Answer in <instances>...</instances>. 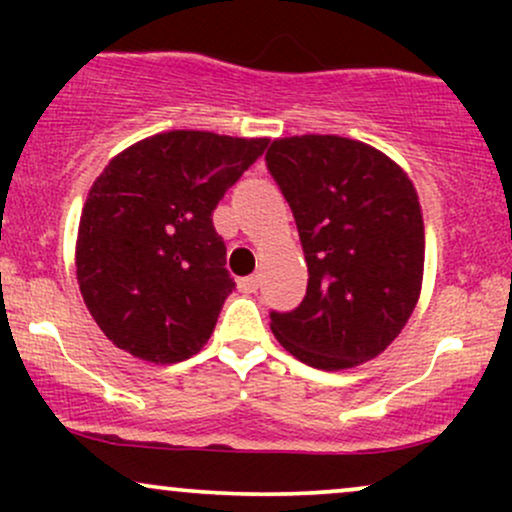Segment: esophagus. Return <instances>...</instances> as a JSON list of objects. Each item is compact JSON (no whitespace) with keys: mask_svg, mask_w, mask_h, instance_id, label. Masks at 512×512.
I'll return each mask as SVG.
<instances>
[{"mask_svg":"<svg viewBox=\"0 0 512 512\" xmlns=\"http://www.w3.org/2000/svg\"><path fill=\"white\" fill-rule=\"evenodd\" d=\"M238 289L243 293H255L257 289H260V279H257L255 274L243 276V279H238Z\"/></svg>","mask_w":512,"mask_h":512,"instance_id":"esophagus-1","label":"esophagus"}]
</instances>
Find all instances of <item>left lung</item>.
<instances>
[{"mask_svg": "<svg viewBox=\"0 0 512 512\" xmlns=\"http://www.w3.org/2000/svg\"><path fill=\"white\" fill-rule=\"evenodd\" d=\"M264 161L308 264L298 308L269 313L274 337L320 370L383 354L414 313L424 276V219L407 173L334 134L276 139Z\"/></svg>", "mask_w": 512, "mask_h": 512, "instance_id": "8db88e82", "label": "left lung"}]
</instances>
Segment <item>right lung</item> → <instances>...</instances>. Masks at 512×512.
I'll list each match as a JSON object with an SVG mask.
<instances>
[{
    "label": "right lung",
    "instance_id": "obj_1",
    "mask_svg": "<svg viewBox=\"0 0 512 512\" xmlns=\"http://www.w3.org/2000/svg\"><path fill=\"white\" fill-rule=\"evenodd\" d=\"M267 144L175 129L129 146L93 182L76 279L117 349L178 363L207 344L236 289L211 214Z\"/></svg>",
    "mask_w": 512,
    "mask_h": 512
}]
</instances>
